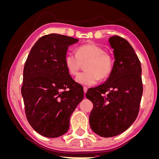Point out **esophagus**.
<instances>
[{"label":"esophagus","instance_id":"34e87169","mask_svg":"<svg viewBox=\"0 0 159 159\" xmlns=\"http://www.w3.org/2000/svg\"><path fill=\"white\" fill-rule=\"evenodd\" d=\"M88 91V88L87 87H84V93L85 94V93L87 92Z\"/></svg>","mask_w":159,"mask_h":159}]
</instances>
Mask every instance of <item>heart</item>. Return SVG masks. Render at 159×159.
<instances>
[{"mask_svg":"<svg viewBox=\"0 0 159 159\" xmlns=\"http://www.w3.org/2000/svg\"><path fill=\"white\" fill-rule=\"evenodd\" d=\"M65 64L69 74H78L83 64L85 71L79 74L75 78L79 84L92 85L100 79L105 80L111 74L113 61L111 56L100 46L94 43H88L77 49V54L69 52L65 57Z\"/></svg>","mask_w":159,"mask_h":159,"instance_id":"obj_1","label":"heart"}]
</instances>
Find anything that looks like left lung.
Listing matches in <instances>:
<instances>
[{
	"mask_svg": "<svg viewBox=\"0 0 159 159\" xmlns=\"http://www.w3.org/2000/svg\"><path fill=\"white\" fill-rule=\"evenodd\" d=\"M109 43L115 60L111 74L85 94L93 105L90 127L103 137L118 135L135 121L143 89L141 62L131 45L116 35L109 38Z\"/></svg>",
	"mask_w": 159,
	"mask_h": 159,
	"instance_id": "1",
	"label": "left lung"
}]
</instances>
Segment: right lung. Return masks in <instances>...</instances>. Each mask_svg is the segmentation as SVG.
<instances>
[{
	"mask_svg": "<svg viewBox=\"0 0 159 159\" xmlns=\"http://www.w3.org/2000/svg\"><path fill=\"white\" fill-rule=\"evenodd\" d=\"M78 40L57 34L43 36L25 62L21 93L26 116L42 136L65 134L71 115L83 100V87L72 79L65 64L68 46Z\"/></svg>",
	"mask_w": 159,
	"mask_h": 159,
	"instance_id": "1",
	"label": "right lung"
}]
</instances>
